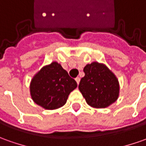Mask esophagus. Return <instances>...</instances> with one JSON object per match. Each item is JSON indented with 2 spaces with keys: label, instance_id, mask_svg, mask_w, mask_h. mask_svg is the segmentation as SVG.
<instances>
[{
  "label": "esophagus",
  "instance_id": "1",
  "mask_svg": "<svg viewBox=\"0 0 146 146\" xmlns=\"http://www.w3.org/2000/svg\"><path fill=\"white\" fill-rule=\"evenodd\" d=\"M75 81H77V85H79V83H80V78H79V77H76V78H75Z\"/></svg>",
  "mask_w": 146,
  "mask_h": 146
}]
</instances>
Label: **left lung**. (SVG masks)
Segmentation results:
<instances>
[{"mask_svg":"<svg viewBox=\"0 0 146 146\" xmlns=\"http://www.w3.org/2000/svg\"><path fill=\"white\" fill-rule=\"evenodd\" d=\"M85 77L79 84V90L87 104L94 108H106L119 96V82L113 73L104 64L93 62L84 68Z\"/></svg>","mask_w":146,"mask_h":146,"instance_id":"8db88e82","label":"left lung"}]
</instances>
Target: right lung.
<instances>
[{
    "label": "right lung",
    "mask_w": 146,
    "mask_h": 146,
    "mask_svg": "<svg viewBox=\"0 0 146 146\" xmlns=\"http://www.w3.org/2000/svg\"><path fill=\"white\" fill-rule=\"evenodd\" d=\"M76 81L54 61L45 65L30 83V94L36 104L45 110H56L65 105L69 94L77 88Z\"/></svg>",
    "instance_id": "obj_1"
}]
</instances>
